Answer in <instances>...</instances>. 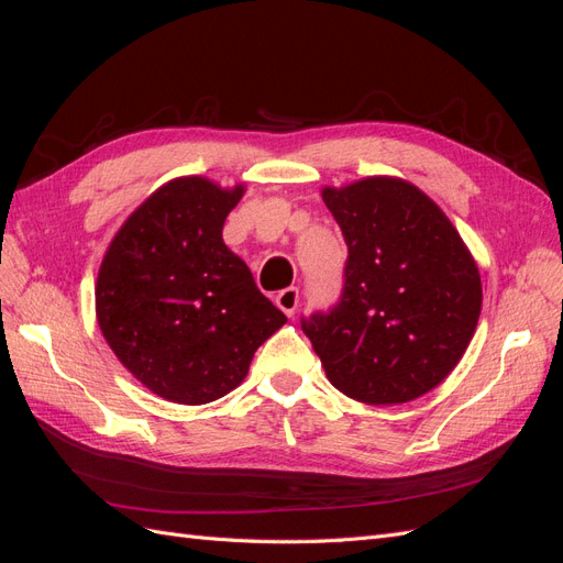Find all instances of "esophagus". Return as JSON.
Instances as JSON below:
<instances>
[{"label":"esophagus","mask_w":563,"mask_h":563,"mask_svg":"<svg viewBox=\"0 0 563 563\" xmlns=\"http://www.w3.org/2000/svg\"><path fill=\"white\" fill-rule=\"evenodd\" d=\"M277 308L286 314V317H294V312L298 310V288L296 286H288L284 291H279L275 296Z\"/></svg>","instance_id":"obj_1"}]
</instances>
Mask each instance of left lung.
<instances>
[{
  "mask_svg": "<svg viewBox=\"0 0 563 563\" xmlns=\"http://www.w3.org/2000/svg\"><path fill=\"white\" fill-rule=\"evenodd\" d=\"M321 199L347 244L343 298L302 321L327 378L368 406L428 395L463 360L482 314L474 255L404 178L323 187Z\"/></svg>",
  "mask_w": 563,
  "mask_h": 563,
  "instance_id": "left-lung-1",
  "label": "left lung"
}]
</instances>
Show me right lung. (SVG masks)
I'll use <instances>...</instances> for the list:
<instances>
[{
  "label": "right lung",
  "instance_id": "add662e5",
  "mask_svg": "<svg viewBox=\"0 0 563 563\" xmlns=\"http://www.w3.org/2000/svg\"><path fill=\"white\" fill-rule=\"evenodd\" d=\"M246 187L180 176L117 230L96 279V319L131 376L157 397L199 406L240 385L286 317L223 242Z\"/></svg>",
  "mask_w": 563,
  "mask_h": 563
}]
</instances>
